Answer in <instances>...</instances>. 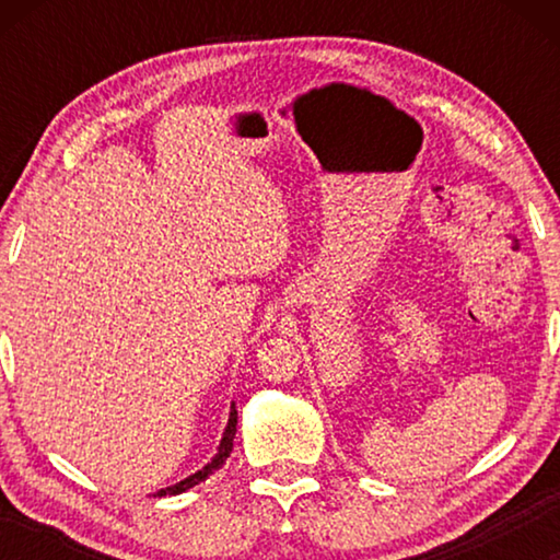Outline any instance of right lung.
Returning a JSON list of instances; mask_svg holds the SVG:
<instances>
[{
	"mask_svg": "<svg viewBox=\"0 0 560 560\" xmlns=\"http://www.w3.org/2000/svg\"><path fill=\"white\" fill-rule=\"evenodd\" d=\"M234 434H236V410H234V405H232L230 422H226L224 438H222V442H220V450H217V454H214V459H212L210 464H207V467H202L200 471H195L192 477H187V479L179 481V485L167 487V489H160L155 497H167V494L175 497V494H183V491L192 489L195 485H200V481L210 479L217 469H222V464L226 462V457H230V452H232V447H234Z\"/></svg>",
	"mask_w": 560,
	"mask_h": 560,
	"instance_id": "add662e5",
	"label": "right lung"
}]
</instances>
